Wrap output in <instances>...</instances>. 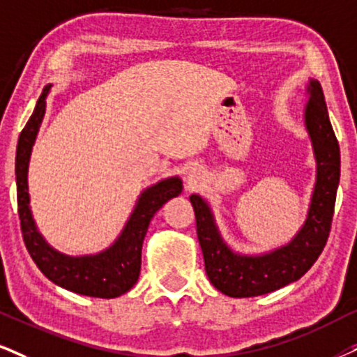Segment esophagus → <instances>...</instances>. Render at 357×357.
I'll return each instance as SVG.
<instances>
[{
    "label": "esophagus",
    "mask_w": 357,
    "mask_h": 357,
    "mask_svg": "<svg viewBox=\"0 0 357 357\" xmlns=\"http://www.w3.org/2000/svg\"><path fill=\"white\" fill-rule=\"evenodd\" d=\"M199 180H200V174H199V172H197V170L188 172V177H187L188 185H190V187H195L197 183H199Z\"/></svg>",
    "instance_id": "1"
}]
</instances>
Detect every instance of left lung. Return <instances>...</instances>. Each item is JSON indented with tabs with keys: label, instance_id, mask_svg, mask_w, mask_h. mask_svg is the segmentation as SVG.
I'll return each mask as SVG.
<instances>
[{
	"label": "left lung",
	"instance_id": "1",
	"mask_svg": "<svg viewBox=\"0 0 357 357\" xmlns=\"http://www.w3.org/2000/svg\"><path fill=\"white\" fill-rule=\"evenodd\" d=\"M307 94L310 100L306 104L305 124L313 142L318 175L305 225L288 245L255 257L235 253L220 235L208 204L200 195L190 197L206 276L227 296H259L300 280L314 265L326 245L340 185V144L318 81L311 79Z\"/></svg>",
	"mask_w": 357,
	"mask_h": 357
}]
</instances>
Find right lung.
Returning a JSON list of instances; mask_svg holds the SVG:
<instances>
[{
  "mask_svg": "<svg viewBox=\"0 0 357 357\" xmlns=\"http://www.w3.org/2000/svg\"><path fill=\"white\" fill-rule=\"evenodd\" d=\"M51 86L44 87L39 96L33 116L21 130L16 149V193L17 213L21 220V231L26 250L36 266L52 283L69 291L92 298H117L137 283L140 275V253L145 233L162 205L182 192V180L172 177L162 180L142 192L137 205L126 223L116 243L98 255L68 257L56 252L44 241L34 225L29 208L28 165L39 126L46 111V96Z\"/></svg>",
  "mask_w": 357,
  "mask_h": 357,
  "instance_id": "right-lung-1",
  "label": "right lung"
}]
</instances>
